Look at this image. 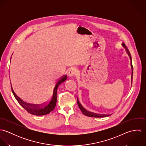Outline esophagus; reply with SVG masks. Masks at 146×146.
I'll use <instances>...</instances> for the list:
<instances>
[{"instance_id":"34e87169","label":"esophagus","mask_w":146,"mask_h":146,"mask_svg":"<svg viewBox=\"0 0 146 146\" xmlns=\"http://www.w3.org/2000/svg\"><path fill=\"white\" fill-rule=\"evenodd\" d=\"M77 73H78V71L75 68H71L68 72V75L70 76H74L76 75Z\"/></svg>"}]
</instances>
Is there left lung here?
<instances>
[{"mask_svg": "<svg viewBox=\"0 0 146 146\" xmlns=\"http://www.w3.org/2000/svg\"><path fill=\"white\" fill-rule=\"evenodd\" d=\"M122 45L124 47L126 50V52L127 53L128 55H129V57L130 58V60L131 61L130 62V64H131V71H132V73H131V82H132V79H133V65H132V62H131V55H130V53L128 50V49L126 48V46H125V44L124 43H123L122 44ZM132 83V82H131ZM77 102H78V104L79 106V108L80 109L81 111L82 112V113H83L84 115L86 116H89V117H107V116H110V115H101V114H97V113H93V112H89V111H87L82 106V104H80V103L79 102L78 99L77 98Z\"/></svg>", "mask_w": 146, "mask_h": 146, "instance_id": "obj_1", "label": "left lung"}]
</instances>
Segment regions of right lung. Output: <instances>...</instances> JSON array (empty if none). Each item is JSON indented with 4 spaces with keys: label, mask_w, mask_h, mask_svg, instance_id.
<instances>
[{
    "label": "right lung",
    "mask_w": 146,
    "mask_h": 146,
    "mask_svg": "<svg viewBox=\"0 0 146 146\" xmlns=\"http://www.w3.org/2000/svg\"><path fill=\"white\" fill-rule=\"evenodd\" d=\"M67 75H64L59 80H58L56 82L54 87L53 94L51 98L49 100V101H48L46 103H44V104L42 105L29 104L23 102L15 94L11 86L12 92L15 98L16 99L17 102L19 103V104H20L23 108H25L29 113L34 115H36V116L45 115L49 113L52 111H53L54 109L55 106L56 105V102H57V91L58 86H59L60 84L64 82L67 79Z\"/></svg>",
    "instance_id": "obj_1"
}]
</instances>
